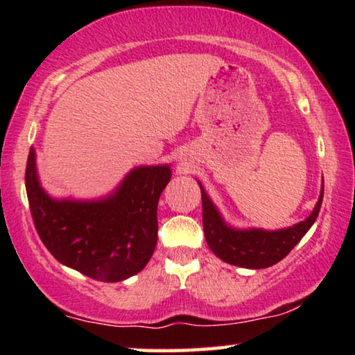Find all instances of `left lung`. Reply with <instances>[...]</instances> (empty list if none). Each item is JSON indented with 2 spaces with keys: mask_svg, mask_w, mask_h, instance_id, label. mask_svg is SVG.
Listing matches in <instances>:
<instances>
[{
  "mask_svg": "<svg viewBox=\"0 0 355 355\" xmlns=\"http://www.w3.org/2000/svg\"><path fill=\"white\" fill-rule=\"evenodd\" d=\"M198 186H200L202 192V220L208 247L213 254L225 260L226 263L252 270L268 268V266L283 260L312 227L323 200L322 189L317 205L310 213V216L297 225L284 227V230L265 231L259 230V227L234 230V227L226 225L200 182H198Z\"/></svg>",
  "mask_w": 355,
  "mask_h": 355,
  "instance_id": "8db88e82",
  "label": "left lung"
}]
</instances>
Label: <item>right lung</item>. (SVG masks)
<instances>
[{
	"label": "right lung",
	"mask_w": 355,
	"mask_h": 355,
	"mask_svg": "<svg viewBox=\"0 0 355 355\" xmlns=\"http://www.w3.org/2000/svg\"><path fill=\"white\" fill-rule=\"evenodd\" d=\"M169 179V164L139 166L106 198L55 200L38 181L33 148L26 168L28 205L43 244L60 263L105 283L128 279L148 263L158 239V200Z\"/></svg>",
	"instance_id": "right-lung-1"
}]
</instances>
